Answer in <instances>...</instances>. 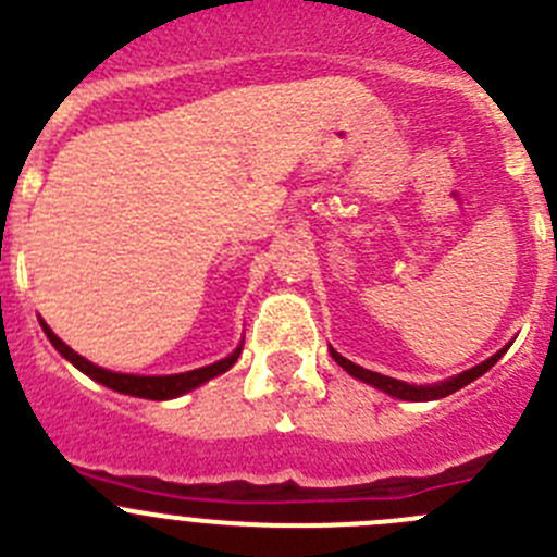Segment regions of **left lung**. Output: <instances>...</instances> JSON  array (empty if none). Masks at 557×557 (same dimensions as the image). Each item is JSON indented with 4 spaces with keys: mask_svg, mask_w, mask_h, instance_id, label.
Instances as JSON below:
<instances>
[{
    "mask_svg": "<svg viewBox=\"0 0 557 557\" xmlns=\"http://www.w3.org/2000/svg\"><path fill=\"white\" fill-rule=\"evenodd\" d=\"M503 351H506V349H503ZM503 351H497L495 357H490V360L481 362V366H475V368H470V371L459 373V376L450 379V382L434 384V387H414V384L398 382V379H393V376H382V373H373V371H368V368L355 366V362H351V360H346V357L337 355V351H332V357H335V362L343 368V371H349L351 376H357V379H362V382L373 384V387L384 389V393H389V396L404 398V401H434V398L450 396V393L461 389V387H465V384L475 382L478 376H483V373L490 371V368L495 366L497 360H500Z\"/></svg>",
    "mask_w": 557,
    "mask_h": 557,
    "instance_id": "obj_1",
    "label": "left lung"
}]
</instances>
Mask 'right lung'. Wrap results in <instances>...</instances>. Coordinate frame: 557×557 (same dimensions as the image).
Returning a JSON list of instances; mask_svg holds the SVG:
<instances>
[{
    "label": "right lung",
    "instance_id": "add662e5",
    "mask_svg": "<svg viewBox=\"0 0 557 557\" xmlns=\"http://www.w3.org/2000/svg\"><path fill=\"white\" fill-rule=\"evenodd\" d=\"M44 332L49 335L51 346H54V349L60 351L65 360L74 362L82 373H87V376L96 379V382L107 384V387L117 389V393H126V396H137V398H150V401H164V398L184 396L186 389H195L197 384H202V382H208V379H214V376H220V373H225L227 368L238 360V355H242V349H236L231 357L214 362V366L197 368V371H189V373H175V376H132V373H112V371H103V368L92 366V362H87L85 357L76 355L74 349H67L65 343H62L60 337H57L46 324H44Z\"/></svg>",
    "mask_w": 557,
    "mask_h": 557
}]
</instances>
